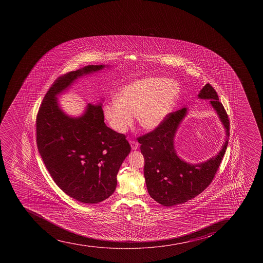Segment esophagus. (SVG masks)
<instances>
[{
    "mask_svg": "<svg viewBox=\"0 0 263 263\" xmlns=\"http://www.w3.org/2000/svg\"><path fill=\"white\" fill-rule=\"evenodd\" d=\"M130 145H131V148L133 149V150H137L139 148V143L136 142V141H130Z\"/></svg>",
    "mask_w": 263,
    "mask_h": 263,
    "instance_id": "obj_1",
    "label": "esophagus"
}]
</instances>
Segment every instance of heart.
Here are the masks:
<instances>
[{
  "label": "heart",
  "instance_id": "obj_1",
  "mask_svg": "<svg viewBox=\"0 0 263 263\" xmlns=\"http://www.w3.org/2000/svg\"><path fill=\"white\" fill-rule=\"evenodd\" d=\"M180 93L179 84L174 80L139 79L123 86L117 99L104 105V116L117 133H126L133 124L136 115L141 127L154 130L173 110Z\"/></svg>",
  "mask_w": 263,
  "mask_h": 263
}]
</instances>
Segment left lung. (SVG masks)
Segmentation results:
<instances>
[{
  "mask_svg": "<svg viewBox=\"0 0 263 263\" xmlns=\"http://www.w3.org/2000/svg\"><path fill=\"white\" fill-rule=\"evenodd\" d=\"M198 99L210 100L226 130L224 145L217 155L199 164H190L177 156L174 139L187 116V107L170 113L159 127L138 139L145 159L144 176L147 191L161 205H179L200 195L213 181L227 151L230 122L218 94L210 84H205Z\"/></svg>",
  "mask_w": 263,
  "mask_h": 263,
  "instance_id": "left-lung-1",
  "label": "left lung"
}]
</instances>
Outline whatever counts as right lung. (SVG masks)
Wrapping results in <instances>:
<instances>
[{
	"label": "right lung",
	"instance_id": "right-lung-1",
	"mask_svg": "<svg viewBox=\"0 0 263 263\" xmlns=\"http://www.w3.org/2000/svg\"><path fill=\"white\" fill-rule=\"evenodd\" d=\"M104 68L86 66L59 77L36 116V145L48 172L68 196L88 204L114 193L117 173L131 147L124 135L104 123L101 102L87 104L83 114L73 117L63 111L58 96L76 80Z\"/></svg>",
	"mask_w": 263,
	"mask_h": 263
}]
</instances>
